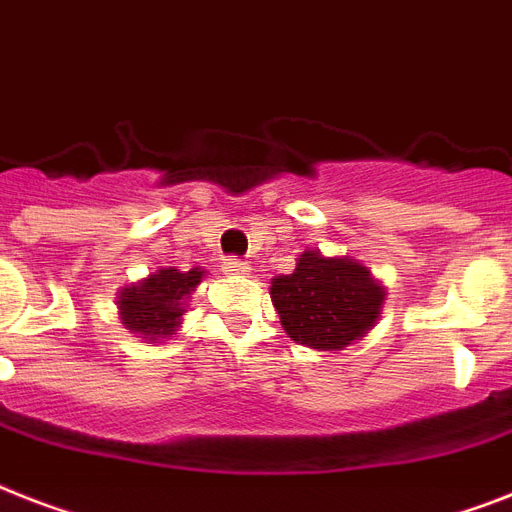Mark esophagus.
Returning <instances> with one entry per match:
<instances>
[{"instance_id":"34e87169","label":"esophagus","mask_w":512,"mask_h":512,"mask_svg":"<svg viewBox=\"0 0 512 512\" xmlns=\"http://www.w3.org/2000/svg\"><path fill=\"white\" fill-rule=\"evenodd\" d=\"M223 270H226V273H249V265L244 263V260H239V257H231V260L223 265Z\"/></svg>"}]
</instances>
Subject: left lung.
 I'll use <instances>...</instances> for the list:
<instances>
[{
	"label": "left lung",
	"mask_w": 512,
	"mask_h": 512,
	"mask_svg": "<svg viewBox=\"0 0 512 512\" xmlns=\"http://www.w3.org/2000/svg\"><path fill=\"white\" fill-rule=\"evenodd\" d=\"M281 326L297 344L336 352L376 326L386 292L365 265L305 249L289 276L270 281Z\"/></svg>",
	"instance_id": "8db88e82"
}]
</instances>
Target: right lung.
<instances>
[{"label":"right lung","mask_w":512,"mask_h":512,"mask_svg":"<svg viewBox=\"0 0 512 512\" xmlns=\"http://www.w3.org/2000/svg\"><path fill=\"white\" fill-rule=\"evenodd\" d=\"M205 276V270L191 268L186 273L176 268H162L139 284L123 286L118 292V313L131 334L147 342L168 339L186 313L189 294Z\"/></svg>","instance_id":"right-lung-1"}]
</instances>
